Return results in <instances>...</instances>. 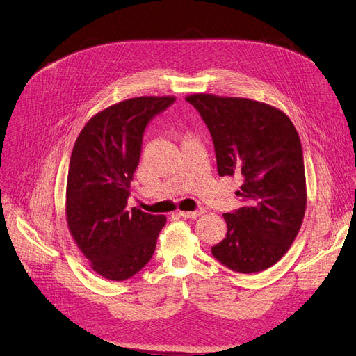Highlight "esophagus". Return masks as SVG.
<instances>
[{
    "instance_id": "34e87169",
    "label": "esophagus",
    "mask_w": 356,
    "mask_h": 356,
    "mask_svg": "<svg viewBox=\"0 0 356 356\" xmlns=\"http://www.w3.org/2000/svg\"><path fill=\"white\" fill-rule=\"evenodd\" d=\"M205 211L204 209H197V211H179V216L182 217V218H196V217H199L200 214H204Z\"/></svg>"
}]
</instances>
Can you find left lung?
I'll use <instances>...</instances> for the list:
<instances>
[{"instance_id":"8db88e82","label":"left lung","mask_w":356,"mask_h":356,"mask_svg":"<svg viewBox=\"0 0 356 356\" xmlns=\"http://www.w3.org/2000/svg\"><path fill=\"white\" fill-rule=\"evenodd\" d=\"M213 138L220 177L243 178L244 207L223 214L227 234L211 248L229 270L252 274L273 266L292 245L305 214L301 140L289 117L241 97H186Z\"/></svg>"}]
</instances>
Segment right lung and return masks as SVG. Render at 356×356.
<instances>
[{
  "label": "right lung",
  "mask_w": 356,
  "mask_h": 356,
  "mask_svg": "<svg viewBox=\"0 0 356 356\" xmlns=\"http://www.w3.org/2000/svg\"><path fill=\"white\" fill-rule=\"evenodd\" d=\"M175 97H134L85 124L72 151L65 191L67 225L99 275L122 282L154 254L165 216L127 211L130 181L139 165L148 122Z\"/></svg>",
  "instance_id": "add662e5"
}]
</instances>
